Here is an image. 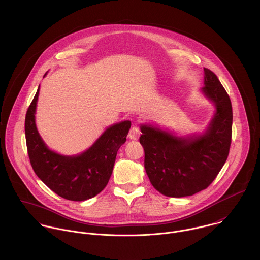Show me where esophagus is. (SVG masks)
<instances>
[{
    "instance_id": "obj_1",
    "label": "esophagus",
    "mask_w": 260,
    "mask_h": 260,
    "mask_svg": "<svg viewBox=\"0 0 260 260\" xmlns=\"http://www.w3.org/2000/svg\"><path fill=\"white\" fill-rule=\"evenodd\" d=\"M140 134H141V132H140V130H139V128L137 127V126H132L131 127V129H130V131H129V138L131 139V140H137L138 138H139V136H140Z\"/></svg>"
}]
</instances>
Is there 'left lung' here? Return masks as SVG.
I'll list each match as a JSON object with an SVG mask.
<instances>
[{
    "label": "left lung",
    "instance_id": "left-lung-1",
    "mask_svg": "<svg viewBox=\"0 0 260 260\" xmlns=\"http://www.w3.org/2000/svg\"><path fill=\"white\" fill-rule=\"evenodd\" d=\"M200 92L215 109L202 132L180 136L153 123L140 125L149 180L169 197L191 196L207 188L228 157L232 130L229 96L216 75L206 68Z\"/></svg>",
    "mask_w": 260,
    "mask_h": 260
}]
</instances>
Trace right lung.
<instances>
[{"label":"right lung","instance_id":"right-lung-1","mask_svg":"<svg viewBox=\"0 0 260 260\" xmlns=\"http://www.w3.org/2000/svg\"><path fill=\"white\" fill-rule=\"evenodd\" d=\"M39 91L40 86L25 119L28 154L36 175L65 199L83 201L96 196L111 177L117 151L126 142L131 122L125 120L107 127L89 148L80 154H60L49 148L38 132L35 115Z\"/></svg>","mask_w":260,"mask_h":260}]
</instances>
